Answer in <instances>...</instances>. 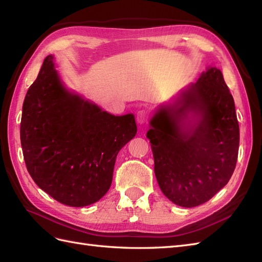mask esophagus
<instances>
[{"label": "esophagus", "instance_id": "1", "mask_svg": "<svg viewBox=\"0 0 262 262\" xmlns=\"http://www.w3.org/2000/svg\"><path fill=\"white\" fill-rule=\"evenodd\" d=\"M147 118H148V114L146 113L145 110H140L137 113V121L138 124H145V122L147 121Z\"/></svg>", "mask_w": 262, "mask_h": 262}]
</instances>
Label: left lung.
I'll use <instances>...</instances> for the list:
<instances>
[{
  "instance_id": "obj_1",
  "label": "left lung",
  "mask_w": 262,
  "mask_h": 262,
  "mask_svg": "<svg viewBox=\"0 0 262 262\" xmlns=\"http://www.w3.org/2000/svg\"><path fill=\"white\" fill-rule=\"evenodd\" d=\"M149 125L155 177L172 203L196 207L229 182L240 128L221 70L209 66L173 104L161 107Z\"/></svg>"
}]
</instances>
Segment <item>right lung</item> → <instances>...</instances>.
Returning a JSON list of instances; mask_svg holds the SVG:
<instances>
[{
  "instance_id": "obj_1",
  "label": "right lung",
  "mask_w": 262,
  "mask_h": 262,
  "mask_svg": "<svg viewBox=\"0 0 262 262\" xmlns=\"http://www.w3.org/2000/svg\"><path fill=\"white\" fill-rule=\"evenodd\" d=\"M48 55L28 90L20 126L27 170L57 202L83 207L101 199L117 154L135 137L134 115L114 116L69 91Z\"/></svg>"
}]
</instances>
